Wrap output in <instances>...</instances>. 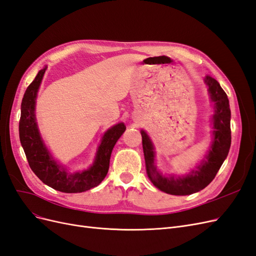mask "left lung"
Listing matches in <instances>:
<instances>
[{
	"instance_id": "8db88e82",
	"label": "left lung",
	"mask_w": 256,
	"mask_h": 256,
	"mask_svg": "<svg viewBox=\"0 0 256 256\" xmlns=\"http://www.w3.org/2000/svg\"><path fill=\"white\" fill-rule=\"evenodd\" d=\"M205 83L214 102L212 143L200 164L186 176L166 177L154 166V150L150 136L141 130L146 174L154 187L172 196H189L198 192L212 182L219 168L228 157L230 147V109L228 98L219 82L210 76H205Z\"/></svg>"
}]
</instances>
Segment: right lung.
I'll use <instances>...</instances> for the list:
<instances>
[{"label": "right lung", "instance_id": "add662e5", "mask_svg": "<svg viewBox=\"0 0 256 256\" xmlns=\"http://www.w3.org/2000/svg\"><path fill=\"white\" fill-rule=\"evenodd\" d=\"M47 67L38 72L22 99L19 122V136L30 168L40 180L49 187L65 193H78L97 187L109 171L110 157L114 145L126 130L122 122L106 131L92 166L82 172L69 173L53 159L46 147L37 127L35 104L38 88Z\"/></svg>", "mask_w": 256, "mask_h": 256}]
</instances>
